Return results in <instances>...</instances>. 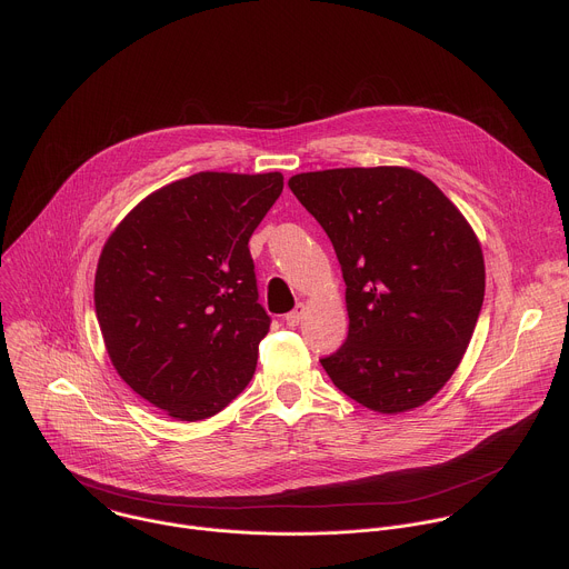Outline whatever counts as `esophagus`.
<instances>
[{
	"label": "esophagus",
	"instance_id": "1",
	"mask_svg": "<svg viewBox=\"0 0 569 569\" xmlns=\"http://www.w3.org/2000/svg\"><path fill=\"white\" fill-rule=\"evenodd\" d=\"M303 315H306V308L299 303L295 310H290L286 315V323H288V327H297V323L303 319Z\"/></svg>",
	"mask_w": 569,
	"mask_h": 569
}]
</instances>
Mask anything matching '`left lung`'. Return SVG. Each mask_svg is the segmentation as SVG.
<instances>
[{"instance_id":"obj_1","label":"left lung","mask_w":569,"mask_h":569,"mask_svg":"<svg viewBox=\"0 0 569 569\" xmlns=\"http://www.w3.org/2000/svg\"><path fill=\"white\" fill-rule=\"evenodd\" d=\"M288 187L331 238L347 283L349 336L321 367L373 412L419 408L459 367L481 310L470 224L400 167L299 173Z\"/></svg>"}]
</instances>
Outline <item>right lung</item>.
<instances>
[{"label":"right lung","mask_w":569,"mask_h":569,"mask_svg":"<svg viewBox=\"0 0 569 569\" xmlns=\"http://www.w3.org/2000/svg\"><path fill=\"white\" fill-rule=\"evenodd\" d=\"M281 173H196L141 200L99 259L94 306L119 376L178 421H202L248 387L270 315L248 242Z\"/></svg>","instance_id":"add662e5"}]
</instances>
